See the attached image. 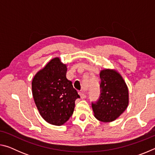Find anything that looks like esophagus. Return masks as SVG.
I'll return each instance as SVG.
<instances>
[{
  "label": "esophagus",
  "instance_id": "obj_1",
  "mask_svg": "<svg viewBox=\"0 0 155 155\" xmlns=\"http://www.w3.org/2000/svg\"><path fill=\"white\" fill-rule=\"evenodd\" d=\"M78 94L80 95L81 99H85L86 98V95L85 94H83L82 91H81V92H78Z\"/></svg>",
  "mask_w": 155,
  "mask_h": 155
}]
</instances>
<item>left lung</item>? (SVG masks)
Instances as JSON below:
<instances>
[{
  "label": "left lung",
  "mask_w": 155,
  "mask_h": 155,
  "mask_svg": "<svg viewBox=\"0 0 155 155\" xmlns=\"http://www.w3.org/2000/svg\"><path fill=\"white\" fill-rule=\"evenodd\" d=\"M101 95L96 103L91 104L94 116L99 121H114L128 105V90L120 73L111 69L100 72Z\"/></svg>",
  "instance_id": "obj_1"
}]
</instances>
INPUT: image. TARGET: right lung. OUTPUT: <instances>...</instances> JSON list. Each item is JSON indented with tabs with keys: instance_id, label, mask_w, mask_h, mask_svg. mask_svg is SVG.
Wrapping results in <instances>:
<instances>
[{
	"instance_id": "right-lung-1",
	"label": "right lung",
	"mask_w": 155,
	"mask_h": 155,
	"mask_svg": "<svg viewBox=\"0 0 155 155\" xmlns=\"http://www.w3.org/2000/svg\"><path fill=\"white\" fill-rule=\"evenodd\" d=\"M67 65L59 57L51 59L37 72L32 81L34 101L41 116L49 124L61 126L74 112L76 99L80 98L66 78Z\"/></svg>"
}]
</instances>
